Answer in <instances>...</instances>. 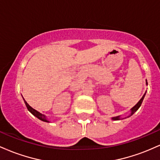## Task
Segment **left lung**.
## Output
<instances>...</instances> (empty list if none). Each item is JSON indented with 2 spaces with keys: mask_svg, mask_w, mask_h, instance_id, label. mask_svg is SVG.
<instances>
[{
  "mask_svg": "<svg viewBox=\"0 0 160 160\" xmlns=\"http://www.w3.org/2000/svg\"><path fill=\"white\" fill-rule=\"evenodd\" d=\"M146 85H148V82H147V80H146ZM145 95H146V92H145L144 95H143L142 98H141L140 99V101H139V102H138V103H137L136 104H135V105L134 106L133 108H132L131 110H130V111H131V113H130L129 115L127 116V117H124V118H122V117H121V116H117V117H112L111 120H122V119L127 118V117H131L132 115H133L134 113H135V112H136V111H138V108L141 107V104H142L143 100H144V98Z\"/></svg>",
  "mask_w": 160,
  "mask_h": 160,
  "instance_id": "1",
  "label": "left lung"
}]
</instances>
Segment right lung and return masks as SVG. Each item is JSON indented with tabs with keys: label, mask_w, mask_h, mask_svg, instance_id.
<instances>
[{
	"label": "right lung",
	"mask_w": 160,
	"mask_h": 160,
	"mask_svg": "<svg viewBox=\"0 0 160 160\" xmlns=\"http://www.w3.org/2000/svg\"><path fill=\"white\" fill-rule=\"evenodd\" d=\"M24 102H25V105H26V107L28 108V111H30L31 113H32V114L34 116V117H36L37 118H38L40 120L43 121V122H50V121H49L48 119H47V117H46L44 114H42V113H40L39 111H36L35 109H34V108L31 107V106L27 103L26 101H25V99H24Z\"/></svg>",
	"instance_id": "obj_1"
}]
</instances>
